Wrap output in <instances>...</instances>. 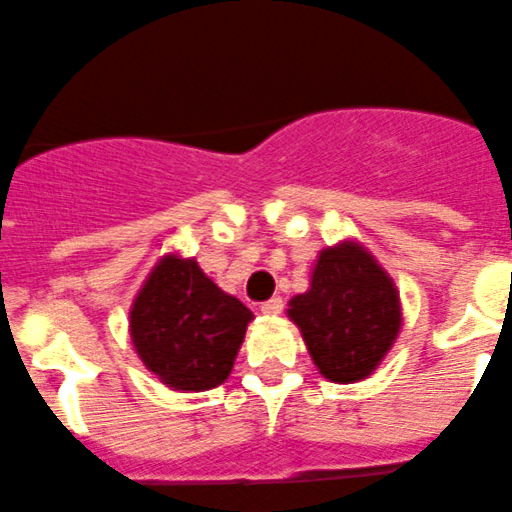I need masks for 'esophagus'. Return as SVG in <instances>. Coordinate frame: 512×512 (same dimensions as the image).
Wrapping results in <instances>:
<instances>
[{
    "mask_svg": "<svg viewBox=\"0 0 512 512\" xmlns=\"http://www.w3.org/2000/svg\"><path fill=\"white\" fill-rule=\"evenodd\" d=\"M283 308H285L283 298H270L267 303L260 305V310L265 315H280V313H283Z\"/></svg>",
    "mask_w": 512,
    "mask_h": 512,
    "instance_id": "esophagus-1",
    "label": "esophagus"
}]
</instances>
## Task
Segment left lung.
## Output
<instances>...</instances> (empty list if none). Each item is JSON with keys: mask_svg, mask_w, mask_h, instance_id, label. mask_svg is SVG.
I'll return each mask as SVG.
<instances>
[{"mask_svg": "<svg viewBox=\"0 0 512 512\" xmlns=\"http://www.w3.org/2000/svg\"><path fill=\"white\" fill-rule=\"evenodd\" d=\"M315 369L328 381L369 379L394 346L401 300L389 272L361 242L343 240L321 250L310 288L288 303Z\"/></svg>", "mask_w": 512, "mask_h": 512, "instance_id": "left-lung-1", "label": "left lung"}]
</instances>
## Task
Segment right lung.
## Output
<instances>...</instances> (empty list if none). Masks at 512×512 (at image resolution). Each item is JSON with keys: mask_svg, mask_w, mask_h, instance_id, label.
Wrapping results in <instances>:
<instances>
[{"mask_svg": "<svg viewBox=\"0 0 512 512\" xmlns=\"http://www.w3.org/2000/svg\"><path fill=\"white\" fill-rule=\"evenodd\" d=\"M255 315L219 290L194 257H161L143 280L128 313L138 358L174 391L224 384Z\"/></svg>", "mask_w": 512, "mask_h": 512, "instance_id": "obj_1", "label": "right lung"}]
</instances>
